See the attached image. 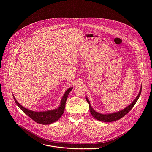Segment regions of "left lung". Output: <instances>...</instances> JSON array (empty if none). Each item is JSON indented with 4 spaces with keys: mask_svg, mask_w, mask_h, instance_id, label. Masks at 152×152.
I'll list each match as a JSON object with an SVG mask.
<instances>
[{
    "mask_svg": "<svg viewBox=\"0 0 152 152\" xmlns=\"http://www.w3.org/2000/svg\"><path fill=\"white\" fill-rule=\"evenodd\" d=\"M141 91H142V86L140 87V91H139V92L137 96L136 97V98L133 100V101L130 104V105H129L126 108L122 109L121 110H119V111L116 112H113V113H99L92 108V107H91V105L90 104V102H89V99H88L87 96H86V100H87L88 103L89 104V111H90L92 116L94 118H95L96 119L100 121L105 122H110L119 120V119L124 117L125 115H126L130 111L132 108L134 107L135 104L136 103L137 101L138 100V99L140 95Z\"/></svg>",
    "mask_w": 152,
    "mask_h": 152,
    "instance_id": "1",
    "label": "left lung"
}]
</instances>
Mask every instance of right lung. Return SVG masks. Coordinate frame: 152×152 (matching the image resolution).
<instances>
[{
	"instance_id": "right-lung-1",
	"label": "right lung",
	"mask_w": 152,
	"mask_h": 152,
	"mask_svg": "<svg viewBox=\"0 0 152 152\" xmlns=\"http://www.w3.org/2000/svg\"><path fill=\"white\" fill-rule=\"evenodd\" d=\"M72 88L73 87H70L66 89L61 99L60 105L57 108L44 111H34L26 108L17 101L13 95V96L16 104L26 115H27L37 123L42 125H48L58 121L63 114L65 109L66 99Z\"/></svg>"
}]
</instances>
